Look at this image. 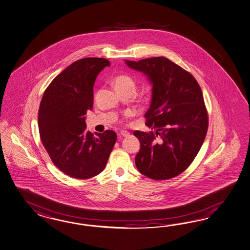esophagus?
<instances>
[{"mask_svg":"<svg viewBox=\"0 0 250 250\" xmlns=\"http://www.w3.org/2000/svg\"><path fill=\"white\" fill-rule=\"evenodd\" d=\"M120 135L123 136H130V133L126 130H121L120 131Z\"/></svg>","mask_w":250,"mask_h":250,"instance_id":"1","label":"esophagus"}]
</instances>
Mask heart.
Returning <instances> with one entry per match:
<instances>
[{"mask_svg": "<svg viewBox=\"0 0 250 250\" xmlns=\"http://www.w3.org/2000/svg\"><path fill=\"white\" fill-rule=\"evenodd\" d=\"M115 89H132L135 90V83L129 76L120 75L114 79Z\"/></svg>", "mask_w": 250, "mask_h": 250, "instance_id": "heart-1", "label": "heart"}]
</instances>
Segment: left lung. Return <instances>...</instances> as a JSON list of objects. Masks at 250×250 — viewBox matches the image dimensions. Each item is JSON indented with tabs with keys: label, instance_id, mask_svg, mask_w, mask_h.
Masks as SVG:
<instances>
[{
	"label": "left lung",
	"instance_id": "1",
	"mask_svg": "<svg viewBox=\"0 0 250 250\" xmlns=\"http://www.w3.org/2000/svg\"><path fill=\"white\" fill-rule=\"evenodd\" d=\"M125 61L152 85L146 125L155 132L135 131L140 142L136 166L140 173L160 181L183 172L205 141L208 115L194 77L164 57Z\"/></svg>",
	"mask_w": 250,
	"mask_h": 250
}]
</instances>
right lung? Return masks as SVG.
Listing matches in <instances>:
<instances>
[{
	"instance_id": "obj_1",
	"label": "right lung",
	"mask_w": 250,
	"mask_h": 250,
	"mask_svg": "<svg viewBox=\"0 0 250 250\" xmlns=\"http://www.w3.org/2000/svg\"><path fill=\"white\" fill-rule=\"evenodd\" d=\"M110 66L103 58L73 62L46 88L38 111L41 141L55 166L72 178L86 180L101 173L116 141L112 130L86 131L85 114L93 105V85Z\"/></svg>"
}]
</instances>
